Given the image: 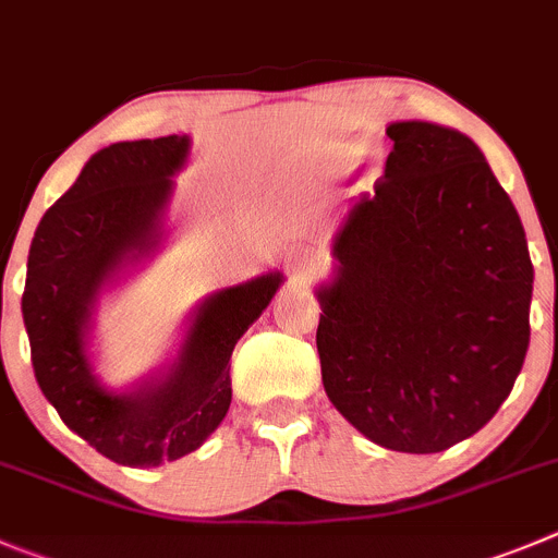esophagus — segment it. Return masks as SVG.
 Here are the masks:
<instances>
[{"instance_id":"1","label":"esophagus","mask_w":558,"mask_h":558,"mask_svg":"<svg viewBox=\"0 0 558 558\" xmlns=\"http://www.w3.org/2000/svg\"><path fill=\"white\" fill-rule=\"evenodd\" d=\"M315 259H312V257H304V259H299V263H295V268H304V270H312V268H315Z\"/></svg>"}]
</instances>
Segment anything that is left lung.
I'll return each mask as SVG.
<instances>
[{"label":"left lung","instance_id":"1","mask_svg":"<svg viewBox=\"0 0 558 558\" xmlns=\"http://www.w3.org/2000/svg\"><path fill=\"white\" fill-rule=\"evenodd\" d=\"M395 150L333 243L320 293L323 386L391 452L433 454L485 427L529 350L534 268L521 216L469 136L386 129Z\"/></svg>","mask_w":558,"mask_h":558}]
</instances>
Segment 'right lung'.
<instances>
[{
  "label": "right lung",
  "instance_id": "add662e5",
  "mask_svg": "<svg viewBox=\"0 0 558 558\" xmlns=\"http://www.w3.org/2000/svg\"><path fill=\"white\" fill-rule=\"evenodd\" d=\"M185 153V136L117 142L95 153L46 210L26 259L21 312L37 386L73 433L134 469L183 458L219 427L232 400V348L282 282L268 274L205 301L163 384L136 395H109L95 384L84 355L89 306L123 259L153 246L172 194L169 174Z\"/></svg>",
  "mask_w": 558,
  "mask_h": 558
}]
</instances>
